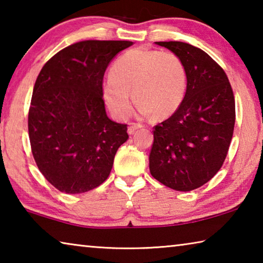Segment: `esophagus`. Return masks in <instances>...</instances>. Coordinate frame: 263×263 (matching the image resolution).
I'll return each mask as SVG.
<instances>
[{
    "label": "esophagus",
    "mask_w": 263,
    "mask_h": 263,
    "mask_svg": "<svg viewBox=\"0 0 263 263\" xmlns=\"http://www.w3.org/2000/svg\"><path fill=\"white\" fill-rule=\"evenodd\" d=\"M142 127V125L141 124H138V123H132L130 126H128V128H127V132H128V135H133V133H135V131L136 130H138V128H141Z\"/></svg>",
    "instance_id": "1"
}]
</instances>
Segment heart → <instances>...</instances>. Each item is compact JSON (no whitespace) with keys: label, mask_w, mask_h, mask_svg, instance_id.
I'll use <instances>...</instances> for the list:
<instances>
[{"label":"heart","mask_w":263,"mask_h":263,"mask_svg":"<svg viewBox=\"0 0 263 263\" xmlns=\"http://www.w3.org/2000/svg\"><path fill=\"white\" fill-rule=\"evenodd\" d=\"M186 91V69L169 51L133 48L115 61L103 83L106 105L118 119L132 111V97L142 116L162 119L180 108Z\"/></svg>","instance_id":"1"}]
</instances>
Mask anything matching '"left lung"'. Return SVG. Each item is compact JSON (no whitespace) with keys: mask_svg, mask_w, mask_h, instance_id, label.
Listing matches in <instances>:
<instances>
[{"mask_svg":"<svg viewBox=\"0 0 263 263\" xmlns=\"http://www.w3.org/2000/svg\"><path fill=\"white\" fill-rule=\"evenodd\" d=\"M155 44L183 61L186 91L180 108L153 127L149 172L163 185L190 191L210 181L225 161L235 122L233 90L224 69L201 48Z\"/></svg>","mask_w":263,"mask_h":263,"instance_id":"left-lung-1","label":"left lung"}]
</instances>
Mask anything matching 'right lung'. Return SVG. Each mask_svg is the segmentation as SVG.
<instances>
[{
	"mask_svg": "<svg viewBox=\"0 0 263 263\" xmlns=\"http://www.w3.org/2000/svg\"><path fill=\"white\" fill-rule=\"evenodd\" d=\"M127 41H83L48 60L29 109L31 151L44 177L61 193L81 194L108 179L127 125L106 116L103 77Z\"/></svg>",
	"mask_w": 263,
	"mask_h": 263,
	"instance_id": "right-lung-1",
	"label": "right lung"
}]
</instances>
